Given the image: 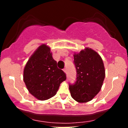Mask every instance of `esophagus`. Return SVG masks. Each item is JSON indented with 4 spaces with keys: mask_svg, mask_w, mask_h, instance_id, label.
<instances>
[{
    "mask_svg": "<svg viewBox=\"0 0 128 128\" xmlns=\"http://www.w3.org/2000/svg\"><path fill=\"white\" fill-rule=\"evenodd\" d=\"M63 71L64 72V73H67V68H64V69H63Z\"/></svg>",
    "mask_w": 128,
    "mask_h": 128,
    "instance_id": "1",
    "label": "esophagus"
}]
</instances>
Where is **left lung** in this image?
Returning a JSON list of instances; mask_svg holds the SVG:
<instances>
[{"instance_id":"1","label":"left lung","mask_w":128,"mask_h":128,"mask_svg":"<svg viewBox=\"0 0 128 128\" xmlns=\"http://www.w3.org/2000/svg\"><path fill=\"white\" fill-rule=\"evenodd\" d=\"M73 56L77 74L74 84H69L70 94L78 102H87L102 88L105 76L104 62L96 51L88 48Z\"/></svg>"}]
</instances>
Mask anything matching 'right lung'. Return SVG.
Here are the masks:
<instances>
[{
	"instance_id": "1",
	"label": "right lung",
	"mask_w": 128,
	"mask_h": 128,
	"mask_svg": "<svg viewBox=\"0 0 128 128\" xmlns=\"http://www.w3.org/2000/svg\"><path fill=\"white\" fill-rule=\"evenodd\" d=\"M66 79V73L57 67L50 49L46 44L41 45L32 54L23 72V80L29 92L40 100L55 96Z\"/></svg>"
}]
</instances>
